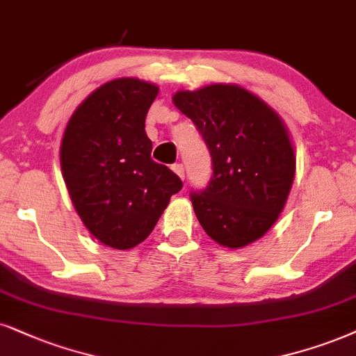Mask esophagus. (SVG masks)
<instances>
[{
	"mask_svg": "<svg viewBox=\"0 0 356 356\" xmlns=\"http://www.w3.org/2000/svg\"><path fill=\"white\" fill-rule=\"evenodd\" d=\"M172 170L179 175V177L182 179V181H184V179H186V170H184V165L182 164H174L172 165Z\"/></svg>",
	"mask_w": 356,
	"mask_h": 356,
	"instance_id": "esophagus-1",
	"label": "esophagus"
}]
</instances>
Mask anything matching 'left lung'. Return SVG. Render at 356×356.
Returning a JSON list of instances; mask_svg holds the SVG:
<instances>
[{"instance_id":"1","label":"left lung","mask_w":356,"mask_h":356,"mask_svg":"<svg viewBox=\"0 0 356 356\" xmlns=\"http://www.w3.org/2000/svg\"><path fill=\"white\" fill-rule=\"evenodd\" d=\"M172 102L211 156L209 187L191 195L197 220L218 245L245 248L284 210L296 175L289 129L266 102L235 83L179 90Z\"/></svg>"}]
</instances>
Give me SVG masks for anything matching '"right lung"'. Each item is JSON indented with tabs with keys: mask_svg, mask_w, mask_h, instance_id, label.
Wrapping results in <instances>:
<instances>
[{
	"mask_svg": "<svg viewBox=\"0 0 356 356\" xmlns=\"http://www.w3.org/2000/svg\"><path fill=\"white\" fill-rule=\"evenodd\" d=\"M159 87L121 77L93 90L72 113L60 143V168L85 228L113 250L151 235L182 181L151 159L145 121Z\"/></svg>",
	"mask_w": 356,
	"mask_h": 356,
	"instance_id": "obj_1",
	"label": "right lung"
}]
</instances>
